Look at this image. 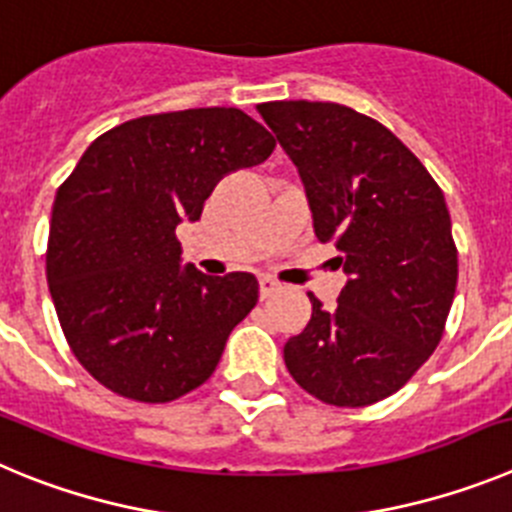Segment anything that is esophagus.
Returning <instances> with one entry per match:
<instances>
[{
  "label": "esophagus",
  "instance_id": "obj_1",
  "mask_svg": "<svg viewBox=\"0 0 512 512\" xmlns=\"http://www.w3.org/2000/svg\"><path fill=\"white\" fill-rule=\"evenodd\" d=\"M280 285L275 283L273 278H260V298L262 301H265V298H270L275 293V290H278Z\"/></svg>",
  "mask_w": 512,
  "mask_h": 512
}]
</instances>
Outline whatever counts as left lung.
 <instances>
[{
  "mask_svg": "<svg viewBox=\"0 0 512 512\" xmlns=\"http://www.w3.org/2000/svg\"><path fill=\"white\" fill-rule=\"evenodd\" d=\"M257 112L301 173L313 232L349 275L334 311L308 293L311 321L285 344V367L321 403H377L444 336L459 275L444 193L388 127L354 109L301 99Z\"/></svg>",
  "mask_w": 512,
  "mask_h": 512,
  "instance_id": "left-lung-1",
  "label": "left lung"
}]
</instances>
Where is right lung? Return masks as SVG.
<instances>
[{
    "instance_id": "right-lung-1",
    "label": "right lung",
    "mask_w": 512,
    "mask_h": 512,
    "mask_svg": "<svg viewBox=\"0 0 512 512\" xmlns=\"http://www.w3.org/2000/svg\"><path fill=\"white\" fill-rule=\"evenodd\" d=\"M273 150L242 109L147 114L96 137L61 183L45 275L68 347L104 388L170 403L209 380L260 285L181 270L176 227L201 219L219 178Z\"/></svg>"
}]
</instances>
